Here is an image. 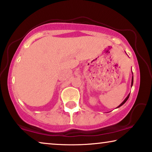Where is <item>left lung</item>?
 <instances>
[{"instance_id": "1", "label": "left lung", "mask_w": 152, "mask_h": 152, "mask_svg": "<svg viewBox=\"0 0 152 152\" xmlns=\"http://www.w3.org/2000/svg\"><path fill=\"white\" fill-rule=\"evenodd\" d=\"M133 78H132V82H131V86H132V85H133ZM129 96H130V94H129V96H127V97H126V99L124 100V101H123V102H122V103L121 104V105H120L119 106V107H120V106H121V105H124V103H125V102H126V100H127L128 99H129Z\"/></svg>"}]
</instances>
